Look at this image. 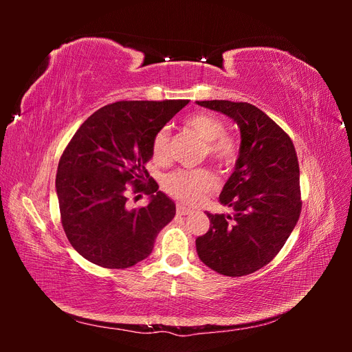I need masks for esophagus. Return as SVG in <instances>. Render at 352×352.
<instances>
[{
    "label": "esophagus",
    "mask_w": 352,
    "mask_h": 352,
    "mask_svg": "<svg viewBox=\"0 0 352 352\" xmlns=\"http://www.w3.org/2000/svg\"><path fill=\"white\" fill-rule=\"evenodd\" d=\"M176 212H177L179 216H188L189 212H190V208L185 207L184 204H177V206H176Z\"/></svg>",
    "instance_id": "34e87169"
}]
</instances>
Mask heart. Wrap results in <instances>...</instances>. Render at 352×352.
<instances>
[{
  "label": "heart",
  "mask_w": 352,
  "mask_h": 352,
  "mask_svg": "<svg viewBox=\"0 0 352 352\" xmlns=\"http://www.w3.org/2000/svg\"><path fill=\"white\" fill-rule=\"evenodd\" d=\"M186 127L194 131L206 142V154L210 162L221 168L235 166L239 158L241 145L235 136L228 135L226 126L217 116L210 113H195L185 120ZM170 132L167 127L158 129L151 141V155L154 162L163 164L168 160ZM164 190L184 204H197L217 186V180L206 168H180L166 176Z\"/></svg>",
  "instance_id": "obj_1"
}]
</instances>
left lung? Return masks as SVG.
Listing matches in <instances>:
<instances>
[{"label": "left lung", "instance_id": "obj_1", "mask_svg": "<svg viewBox=\"0 0 352 352\" xmlns=\"http://www.w3.org/2000/svg\"><path fill=\"white\" fill-rule=\"evenodd\" d=\"M197 104L229 116L241 131L239 158L219 198L235 212H207L210 229L195 241L202 263L238 278L269 264L300 219L298 157L291 138L255 105L226 100Z\"/></svg>", "mask_w": 352, "mask_h": 352}]
</instances>
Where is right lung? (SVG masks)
<instances>
[{
  "label": "right lung",
  "mask_w": 352,
  "mask_h": 352,
  "mask_svg": "<svg viewBox=\"0 0 352 352\" xmlns=\"http://www.w3.org/2000/svg\"><path fill=\"white\" fill-rule=\"evenodd\" d=\"M188 100L117 101L95 111L73 135L60 158L56 189L61 225L83 258L105 269H127L151 254L154 242L176 214L145 164L158 129ZM127 184L151 204L125 207Z\"/></svg>",
  "instance_id": "1"
}]
</instances>
